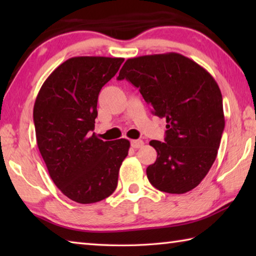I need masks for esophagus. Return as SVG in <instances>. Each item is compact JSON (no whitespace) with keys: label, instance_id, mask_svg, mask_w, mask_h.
I'll return each instance as SVG.
<instances>
[{"label":"esophagus","instance_id":"esophagus-1","mask_svg":"<svg viewBox=\"0 0 256 256\" xmlns=\"http://www.w3.org/2000/svg\"><path fill=\"white\" fill-rule=\"evenodd\" d=\"M131 146H132V148H134V149H138V148H141L142 146H144V141H142V140H132Z\"/></svg>","mask_w":256,"mask_h":256}]
</instances>
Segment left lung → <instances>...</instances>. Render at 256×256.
<instances>
[{
    "label": "left lung",
    "mask_w": 256,
    "mask_h": 256,
    "mask_svg": "<svg viewBox=\"0 0 256 256\" xmlns=\"http://www.w3.org/2000/svg\"><path fill=\"white\" fill-rule=\"evenodd\" d=\"M138 89L152 112L166 118L164 142L150 141L157 160L146 168L156 188L183 194L214 164L224 128L222 96L206 68L178 53L128 58L118 80Z\"/></svg>",
    "instance_id": "left-lung-1"
}]
</instances>
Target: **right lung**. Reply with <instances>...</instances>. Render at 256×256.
Instances as JSON below:
<instances>
[{"label":"right lung","instance_id":"1","mask_svg":"<svg viewBox=\"0 0 256 256\" xmlns=\"http://www.w3.org/2000/svg\"><path fill=\"white\" fill-rule=\"evenodd\" d=\"M124 58H68L42 84L34 106L37 146L50 178L64 196L82 204L104 200L116 190L128 154L126 138L102 141L92 133L98 94Z\"/></svg>","mask_w":256,"mask_h":256}]
</instances>
